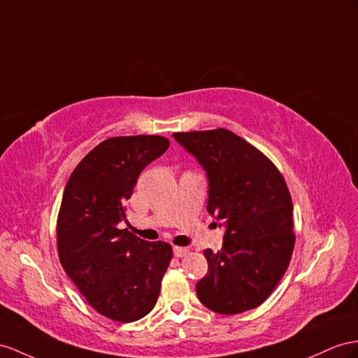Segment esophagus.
Listing matches in <instances>:
<instances>
[{"mask_svg":"<svg viewBox=\"0 0 358 358\" xmlns=\"http://www.w3.org/2000/svg\"><path fill=\"white\" fill-rule=\"evenodd\" d=\"M187 254L189 248H185V246H173V255H176V257H185Z\"/></svg>","mask_w":358,"mask_h":358,"instance_id":"obj_1","label":"esophagus"}]
</instances>
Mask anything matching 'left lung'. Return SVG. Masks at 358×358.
I'll list each match as a JSON object with an SVG mask.
<instances>
[{
    "label": "left lung",
    "instance_id": "obj_1",
    "mask_svg": "<svg viewBox=\"0 0 358 358\" xmlns=\"http://www.w3.org/2000/svg\"><path fill=\"white\" fill-rule=\"evenodd\" d=\"M173 139L206 171L207 212L225 227L222 250L204 251L208 272L196 282L199 301L221 315L259 307L295 246L286 181L266 155L225 128L173 133Z\"/></svg>",
    "mask_w": 358,
    "mask_h": 358
}]
</instances>
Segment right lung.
I'll return each instance as SVG.
<instances>
[{
	"mask_svg": "<svg viewBox=\"0 0 358 358\" xmlns=\"http://www.w3.org/2000/svg\"><path fill=\"white\" fill-rule=\"evenodd\" d=\"M168 148L163 136L112 137L77 164L63 192L57 217L62 266L89 304L116 322L150 313L172 259L169 243L119 230L141 172Z\"/></svg>",
	"mask_w": 358,
	"mask_h": 358,
	"instance_id": "right-lung-1",
	"label": "right lung"
}]
</instances>
